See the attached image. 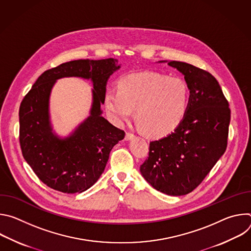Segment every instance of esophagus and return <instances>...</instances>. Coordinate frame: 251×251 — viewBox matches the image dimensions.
Listing matches in <instances>:
<instances>
[{"mask_svg": "<svg viewBox=\"0 0 251 251\" xmlns=\"http://www.w3.org/2000/svg\"><path fill=\"white\" fill-rule=\"evenodd\" d=\"M133 138H134V134H132V133H130V132L126 133V136H125V140H126V141L132 140Z\"/></svg>", "mask_w": 251, "mask_h": 251, "instance_id": "34e87169", "label": "esophagus"}]
</instances>
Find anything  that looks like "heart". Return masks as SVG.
Wrapping results in <instances>:
<instances>
[{"instance_id": "1", "label": "heart", "mask_w": 251, "mask_h": 251, "mask_svg": "<svg viewBox=\"0 0 251 251\" xmlns=\"http://www.w3.org/2000/svg\"><path fill=\"white\" fill-rule=\"evenodd\" d=\"M118 88L104 95L105 110L116 124L129 120L136 109L138 127L149 137L161 138L174 132L186 116L190 90L181 78L144 71L123 77Z\"/></svg>"}]
</instances>
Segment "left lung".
Instances as JSON below:
<instances>
[{"label": "left lung", "mask_w": 251, "mask_h": 251, "mask_svg": "<svg viewBox=\"0 0 251 251\" xmlns=\"http://www.w3.org/2000/svg\"><path fill=\"white\" fill-rule=\"evenodd\" d=\"M159 62L184 75L189 105L180 126L150 143L140 172L157 191L178 197L194 191L226 152L230 109L218 80L207 71L182 61Z\"/></svg>", "instance_id": "1"}]
</instances>
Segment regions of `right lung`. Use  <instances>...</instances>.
Returning <instances> with one entry per match:
<instances>
[{
	"label": "right lung",
	"instance_id": "1",
	"mask_svg": "<svg viewBox=\"0 0 251 251\" xmlns=\"http://www.w3.org/2000/svg\"><path fill=\"white\" fill-rule=\"evenodd\" d=\"M121 67L117 59H77L49 69L34 82L20 106L22 153L40 180L65 194L82 193L100 177L112 148L124 139V131L102 116L106 85ZM64 77H80L93 82L90 116L68 136L52 128L49 99L55 82Z\"/></svg>",
	"mask_w": 251,
	"mask_h": 251
}]
</instances>
